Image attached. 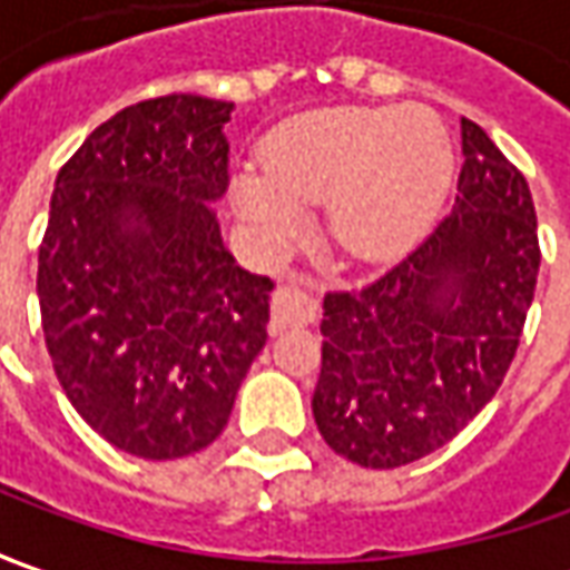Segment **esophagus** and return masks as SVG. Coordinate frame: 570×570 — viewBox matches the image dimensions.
Here are the masks:
<instances>
[{"mask_svg":"<svg viewBox=\"0 0 570 570\" xmlns=\"http://www.w3.org/2000/svg\"><path fill=\"white\" fill-rule=\"evenodd\" d=\"M318 318V303L308 299L305 293L293 289V286H281L271 299V324H267V334L277 337L284 334L286 327H305Z\"/></svg>","mask_w":570,"mask_h":570,"instance_id":"obj_1","label":"esophagus"}]
</instances>
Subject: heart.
<instances>
[{"mask_svg": "<svg viewBox=\"0 0 570 570\" xmlns=\"http://www.w3.org/2000/svg\"><path fill=\"white\" fill-rule=\"evenodd\" d=\"M454 154L425 109L331 107L271 131L262 169L233 179L236 220L255 243H281L324 202L327 239L379 265L413 248L442 210Z\"/></svg>", "mask_w": 570, "mask_h": 570, "instance_id": "1", "label": "heart"}]
</instances>
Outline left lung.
Listing matches in <instances>:
<instances>
[{
  "mask_svg": "<svg viewBox=\"0 0 570 570\" xmlns=\"http://www.w3.org/2000/svg\"><path fill=\"white\" fill-rule=\"evenodd\" d=\"M454 210L360 293H327L312 416L341 458L391 470L439 451L495 397L540 274L527 179L461 119Z\"/></svg>",
  "mask_w": 570,
  "mask_h": 570,
  "instance_id": "1",
  "label": "left lung"
}]
</instances>
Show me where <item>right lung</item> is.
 <instances>
[{"label":"right lung","instance_id":"1","mask_svg":"<svg viewBox=\"0 0 570 570\" xmlns=\"http://www.w3.org/2000/svg\"><path fill=\"white\" fill-rule=\"evenodd\" d=\"M233 104L169 94L119 109L56 176L37 299L56 379L97 435L145 461L224 432L267 341V293L226 252Z\"/></svg>","mask_w":570,"mask_h":570}]
</instances>
